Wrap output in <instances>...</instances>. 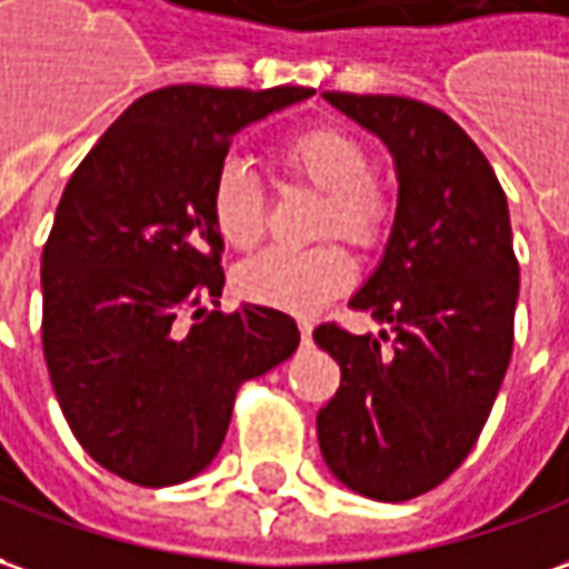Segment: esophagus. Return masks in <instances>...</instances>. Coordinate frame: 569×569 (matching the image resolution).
I'll use <instances>...</instances> for the list:
<instances>
[{
    "mask_svg": "<svg viewBox=\"0 0 569 569\" xmlns=\"http://www.w3.org/2000/svg\"><path fill=\"white\" fill-rule=\"evenodd\" d=\"M311 330H315V323H311V320H299L301 342H311Z\"/></svg>",
    "mask_w": 569,
    "mask_h": 569,
    "instance_id": "1",
    "label": "esophagus"
}]
</instances>
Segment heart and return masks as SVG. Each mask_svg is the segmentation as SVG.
<instances>
[{
	"mask_svg": "<svg viewBox=\"0 0 569 569\" xmlns=\"http://www.w3.org/2000/svg\"><path fill=\"white\" fill-rule=\"evenodd\" d=\"M283 171L305 187L323 192L317 236H342L361 252L386 242L396 220L392 189L373 173V152L346 127L317 123L280 146ZM211 223L230 249H252L268 230V199L252 171L227 161L211 183ZM355 283V258L339 242L311 249H268L236 270V292L252 305L311 315Z\"/></svg>",
	"mask_w": 569,
	"mask_h": 569,
	"instance_id": "heart-1",
	"label": "heart"
}]
</instances>
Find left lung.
<instances>
[{"label":"left lung","mask_w":569,"mask_h":569,"mask_svg":"<svg viewBox=\"0 0 569 569\" xmlns=\"http://www.w3.org/2000/svg\"><path fill=\"white\" fill-rule=\"evenodd\" d=\"M323 99L389 146L398 208L380 268L349 301L392 336H355L339 323L315 330L342 370L317 415V439L351 492L408 501L461 467L511 365L520 264L508 199L446 111L405 96Z\"/></svg>","instance_id":"1"}]
</instances>
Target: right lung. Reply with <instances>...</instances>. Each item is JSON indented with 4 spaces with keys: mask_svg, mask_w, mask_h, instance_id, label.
Masks as SVG:
<instances>
[{
    "mask_svg": "<svg viewBox=\"0 0 569 569\" xmlns=\"http://www.w3.org/2000/svg\"><path fill=\"white\" fill-rule=\"evenodd\" d=\"M311 92H146L61 192L42 246V355L77 442L127 482L202 473L239 386L299 349L283 311H220L223 242L208 199L236 130Z\"/></svg>",
    "mask_w": 569,
    "mask_h": 569,
    "instance_id": "right-lung-1",
    "label": "right lung"
}]
</instances>
